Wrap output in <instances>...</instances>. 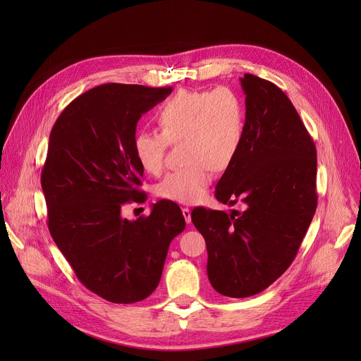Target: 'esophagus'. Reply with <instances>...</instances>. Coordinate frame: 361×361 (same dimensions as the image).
Returning a JSON list of instances; mask_svg holds the SVG:
<instances>
[{
	"label": "esophagus",
	"mask_w": 361,
	"mask_h": 361,
	"mask_svg": "<svg viewBox=\"0 0 361 361\" xmlns=\"http://www.w3.org/2000/svg\"><path fill=\"white\" fill-rule=\"evenodd\" d=\"M182 215L185 218V221L191 223V209H190V207H182Z\"/></svg>",
	"instance_id": "1"
}]
</instances>
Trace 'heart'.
I'll return each instance as SVG.
<instances>
[{
    "mask_svg": "<svg viewBox=\"0 0 361 361\" xmlns=\"http://www.w3.org/2000/svg\"><path fill=\"white\" fill-rule=\"evenodd\" d=\"M161 133L141 130L134 138L140 167L158 174L166 166L169 145H180L183 167L169 173L157 187L161 199L182 204L199 203L214 178L236 158L245 133V104L231 87L183 90L157 114Z\"/></svg>",
    "mask_w": 361,
    "mask_h": 361,
    "instance_id": "1",
    "label": "heart"
}]
</instances>
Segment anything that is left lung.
Segmentation results:
<instances>
[{
  "mask_svg": "<svg viewBox=\"0 0 361 361\" xmlns=\"http://www.w3.org/2000/svg\"><path fill=\"white\" fill-rule=\"evenodd\" d=\"M245 133L218 180V202L245 211L195 207L191 220L207 250L212 288L231 298L265 290L298 253L318 204L316 147L289 97L276 84L245 73Z\"/></svg>",
  "mask_w": 361,
  "mask_h": 361,
  "instance_id": "left-lung-1",
  "label": "left lung"
}]
</instances>
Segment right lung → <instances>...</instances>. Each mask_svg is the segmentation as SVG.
<instances>
[{"mask_svg": "<svg viewBox=\"0 0 361 361\" xmlns=\"http://www.w3.org/2000/svg\"><path fill=\"white\" fill-rule=\"evenodd\" d=\"M171 90L97 85L64 108L51 130L40 176L49 233L82 285L110 302L147 298L170 243L185 228L170 200L155 203L149 216H122L128 203L146 197L134 155L137 122Z\"/></svg>", "mask_w": 361, "mask_h": 361, "instance_id": "right-lung-1", "label": "right lung"}]
</instances>
